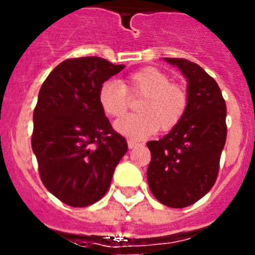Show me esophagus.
<instances>
[{
	"label": "esophagus",
	"mask_w": 255,
	"mask_h": 255,
	"mask_svg": "<svg viewBox=\"0 0 255 255\" xmlns=\"http://www.w3.org/2000/svg\"><path fill=\"white\" fill-rule=\"evenodd\" d=\"M136 145H139V144L136 143V141L128 140V147H129V149H132V148H135V147H136Z\"/></svg>",
	"instance_id": "34e87169"
}]
</instances>
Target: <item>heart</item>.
<instances>
[{"mask_svg": "<svg viewBox=\"0 0 255 255\" xmlns=\"http://www.w3.org/2000/svg\"><path fill=\"white\" fill-rule=\"evenodd\" d=\"M135 111L115 124V129L130 139H143L157 130L170 131L180 124L188 110L189 96L182 85L157 67L148 66L126 75L121 83L107 80L100 87L98 103L107 116H123L129 98H138Z\"/></svg>", "mask_w": 255, "mask_h": 255, "instance_id": "b5f03b06", "label": "heart"}]
</instances>
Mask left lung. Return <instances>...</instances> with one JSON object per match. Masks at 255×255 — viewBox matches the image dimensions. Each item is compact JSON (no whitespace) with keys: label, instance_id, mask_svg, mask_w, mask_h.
<instances>
[{"label":"left lung","instance_id":"left-lung-1","mask_svg":"<svg viewBox=\"0 0 255 255\" xmlns=\"http://www.w3.org/2000/svg\"><path fill=\"white\" fill-rule=\"evenodd\" d=\"M188 79L185 116L166 136L148 141L152 158L147 179L155 199L184 208L215 185L226 143V102L216 80L186 58H168Z\"/></svg>","mask_w":255,"mask_h":255}]
</instances>
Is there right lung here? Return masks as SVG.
<instances>
[{
	"mask_svg": "<svg viewBox=\"0 0 255 255\" xmlns=\"http://www.w3.org/2000/svg\"><path fill=\"white\" fill-rule=\"evenodd\" d=\"M124 67L96 56L69 58L40 87L31 148L43 185L67 206L98 202L128 150L98 103L101 85Z\"/></svg>",
	"mask_w": 255,
	"mask_h": 255,
	"instance_id": "right-lung-1",
	"label": "right lung"
}]
</instances>
